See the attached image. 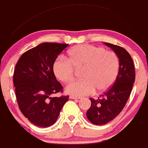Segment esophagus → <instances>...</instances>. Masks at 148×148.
Listing matches in <instances>:
<instances>
[{"label": "esophagus", "instance_id": "1", "mask_svg": "<svg viewBox=\"0 0 148 148\" xmlns=\"http://www.w3.org/2000/svg\"><path fill=\"white\" fill-rule=\"evenodd\" d=\"M70 99H72V100H78V99H80V97L73 96V95H71L70 96Z\"/></svg>", "mask_w": 148, "mask_h": 148}]
</instances>
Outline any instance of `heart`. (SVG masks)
Instances as JSON below:
<instances>
[{
	"label": "heart",
	"instance_id": "1",
	"mask_svg": "<svg viewBox=\"0 0 148 148\" xmlns=\"http://www.w3.org/2000/svg\"><path fill=\"white\" fill-rule=\"evenodd\" d=\"M69 58L59 56L53 63V71L58 80L65 83L72 81L75 68L82 69L83 80L67 85L66 92L76 96H83L108 90L115 83L119 73L120 58L113 51L102 47L80 45L68 52Z\"/></svg>",
	"mask_w": 148,
	"mask_h": 148
}]
</instances>
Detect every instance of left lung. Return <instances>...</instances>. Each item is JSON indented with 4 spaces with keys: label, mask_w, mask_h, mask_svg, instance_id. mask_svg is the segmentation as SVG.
<instances>
[{
    "label": "left lung",
    "mask_w": 148,
    "mask_h": 148,
    "mask_svg": "<svg viewBox=\"0 0 148 148\" xmlns=\"http://www.w3.org/2000/svg\"><path fill=\"white\" fill-rule=\"evenodd\" d=\"M113 50L120 58L119 73L113 85L97 100L90 97L91 106L87 111V118L95 125L109 123L123 110L128 100L135 82V73L130 55L119 45L105 42Z\"/></svg>",
    "instance_id": "left-lung-1"
}]
</instances>
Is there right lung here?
<instances>
[{"mask_svg":"<svg viewBox=\"0 0 148 148\" xmlns=\"http://www.w3.org/2000/svg\"><path fill=\"white\" fill-rule=\"evenodd\" d=\"M68 44L43 42L23 53L16 65L13 84L18 107L33 124L47 127L54 124L68 95L51 97L63 92L56 80L53 63Z\"/></svg>","mask_w":148,"mask_h":148,"instance_id":"add662e5","label":"right lung"}]
</instances>
